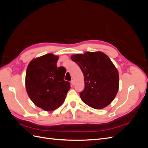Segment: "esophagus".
Masks as SVG:
<instances>
[{
    "instance_id": "esophagus-1",
    "label": "esophagus",
    "mask_w": 148,
    "mask_h": 148,
    "mask_svg": "<svg viewBox=\"0 0 148 148\" xmlns=\"http://www.w3.org/2000/svg\"><path fill=\"white\" fill-rule=\"evenodd\" d=\"M70 83H71V84H73H73H75V81H74L73 79H72V80H71V82H70Z\"/></svg>"
}]
</instances>
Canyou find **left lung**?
<instances>
[{
  "label": "left lung",
  "mask_w": 148,
  "mask_h": 148,
  "mask_svg": "<svg viewBox=\"0 0 148 148\" xmlns=\"http://www.w3.org/2000/svg\"><path fill=\"white\" fill-rule=\"evenodd\" d=\"M71 59L77 63L84 75V89L80 97L85 104L101 109L113 101L119 88L117 69L106 53L86 52L74 54Z\"/></svg>",
  "instance_id": "obj_1"
}]
</instances>
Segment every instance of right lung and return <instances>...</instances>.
Here are the masks:
<instances>
[{
	"label": "right lung",
	"instance_id": "obj_1",
	"mask_svg": "<svg viewBox=\"0 0 148 148\" xmlns=\"http://www.w3.org/2000/svg\"><path fill=\"white\" fill-rule=\"evenodd\" d=\"M58 60L59 56L47 53L33 59L26 69V92L36 106L46 111L55 110L63 104L70 88V83L64 79V67L57 66Z\"/></svg>",
	"mask_w": 148,
	"mask_h": 148
}]
</instances>
